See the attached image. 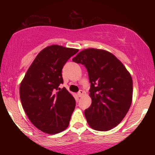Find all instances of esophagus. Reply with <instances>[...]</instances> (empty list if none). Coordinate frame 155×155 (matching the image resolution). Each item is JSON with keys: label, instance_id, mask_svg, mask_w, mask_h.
<instances>
[{"label": "esophagus", "instance_id": "obj_1", "mask_svg": "<svg viewBox=\"0 0 155 155\" xmlns=\"http://www.w3.org/2000/svg\"><path fill=\"white\" fill-rule=\"evenodd\" d=\"M84 92L83 90H79V92H78V96H79V97H81L84 95Z\"/></svg>", "mask_w": 155, "mask_h": 155}]
</instances>
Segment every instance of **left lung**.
Here are the masks:
<instances>
[{
	"label": "left lung",
	"mask_w": 155,
	"mask_h": 155,
	"mask_svg": "<svg viewBox=\"0 0 155 155\" xmlns=\"http://www.w3.org/2000/svg\"><path fill=\"white\" fill-rule=\"evenodd\" d=\"M72 60L87 69L92 104L84 111V116L90 127L99 131L115 127L132 104L130 74L120 60L104 49H84Z\"/></svg>",
	"instance_id": "left-lung-1"
}]
</instances>
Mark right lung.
<instances>
[{
	"label": "right lung",
	"mask_w": 155,
	"mask_h": 155,
	"mask_svg": "<svg viewBox=\"0 0 155 155\" xmlns=\"http://www.w3.org/2000/svg\"><path fill=\"white\" fill-rule=\"evenodd\" d=\"M79 49L51 45L42 49L21 81L19 96L32 124L42 132L56 134L68 127L76 101L65 87L62 69Z\"/></svg>",
	"instance_id": "obj_1"
}]
</instances>
